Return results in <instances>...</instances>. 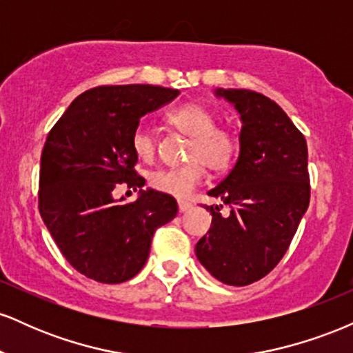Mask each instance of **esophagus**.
<instances>
[{"instance_id": "esophagus-1", "label": "esophagus", "mask_w": 353, "mask_h": 353, "mask_svg": "<svg viewBox=\"0 0 353 353\" xmlns=\"http://www.w3.org/2000/svg\"><path fill=\"white\" fill-rule=\"evenodd\" d=\"M177 208H179V212H185V210H189L192 205L189 204V202H184V201H179L177 202Z\"/></svg>"}]
</instances>
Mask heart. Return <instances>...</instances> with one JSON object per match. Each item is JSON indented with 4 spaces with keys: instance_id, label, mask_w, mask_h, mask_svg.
Instances as JSON below:
<instances>
[{
    "instance_id": "1",
    "label": "heart",
    "mask_w": 353,
    "mask_h": 353,
    "mask_svg": "<svg viewBox=\"0 0 353 353\" xmlns=\"http://www.w3.org/2000/svg\"><path fill=\"white\" fill-rule=\"evenodd\" d=\"M169 121L182 134L190 137L185 154L189 164L152 171L149 174V184L169 196L188 197L204 179V165L212 172L228 171L237 156L239 139L232 129L217 125V114L202 103H188L174 109ZM131 145L143 161H151L157 152L156 136L144 124L134 129Z\"/></svg>"
}]
</instances>
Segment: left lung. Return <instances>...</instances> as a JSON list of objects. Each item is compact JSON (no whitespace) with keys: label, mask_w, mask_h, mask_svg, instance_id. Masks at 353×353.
Instances as JSON below:
<instances>
[{"label":"left lung","mask_w":353,"mask_h":353,"mask_svg":"<svg viewBox=\"0 0 353 353\" xmlns=\"http://www.w3.org/2000/svg\"><path fill=\"white\" fill-rule=\"evenodd\" d=\"M236 106L242 129L241 151L209 196L229 205H205L212 214L209 232L196 255L210 275L244 287L265 277L281 262L310 202L305 137L283 109L261 92L216 89Z\"/></svg>","instance_id":"left-lung-1"}]
</instances>
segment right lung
Here are the masks:
<instances>
[{
    "label": "right lung",
    "mask_w": 353,
    "mask_h": 353,
    "mask_svg": "<svg viewBox=\"0 0 353 353\" xmlns=\"http://www.w3.org/2000/svg\"><path fill=\"white\" fill-rule=\"evenodd\" d=\"M177 96V89L151 84L88 89L46 137L39 214L64 259L92 281L134 277L148 261L156 229L176 217L177 202L169 194L139 190L136 201L124 204L112 190L143 188L132 132L141 117Z\"/></svg>",
    "instance_id": "right-lung-1"
}]
</instances>
